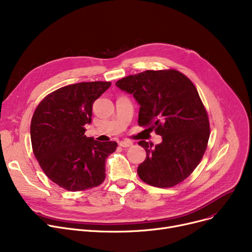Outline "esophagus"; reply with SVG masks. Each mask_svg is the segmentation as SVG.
<instances>
[{"instance_id": "34e87169", "label": "esophagus", "mask_w": 252, "mask_h": 252, "mask_svg": "<svg viewBox=\"0 0 252 252\" xmlns=\"http://www.w3.org/2000/svg\"><path fill=\"white\" fill-rule=\"evenodd\" d=\"M119 145L122 147H130V146H133V143L130 141H120Z\"/></svg>"}]
</instances>
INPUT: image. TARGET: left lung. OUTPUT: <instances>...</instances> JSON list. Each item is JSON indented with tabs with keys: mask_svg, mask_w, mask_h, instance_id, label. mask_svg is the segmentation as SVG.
<instances>
[{
	"mask_svg": "<svg viewBox=\"0 0 252 252\" xmlns=\"http://www.w3.org/2000/svg\"><path fill=\"white\" fill-rule=\"evenodd\" d=\"M115 85L140 105L139 126L161 136L156 146L139 141L146 151L137 170L141 180L165 189L187 179L200 163L210 136L209 119L193 83L176 70H148Z\"/></svg>",
	"mask_w": 252,
	"mask_h": 252,
	"instance_id": "left-lung-1",
	"label": "left lung"
}]
</instances>
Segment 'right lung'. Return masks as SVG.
I'll return each instance as SVG.
<instances>
[{"label": "right lung", "mask_w": 252, "mask_h": 252, "mask_svg": "<svg viewBox=\"0 0 252 252\" xmlns=\"http://www.w3.org/2000/svg\"><path fill=\"white\" fill-rule=\"evenodd\" d=\"M111 82H80L61 87L42 100L31 123L34 155L46 176L69 191L100 185L106 177V158L116 150L114 141L86 137L93 104Z\"/></svg>", "instance_id": "add662e5"}]
</instances>
